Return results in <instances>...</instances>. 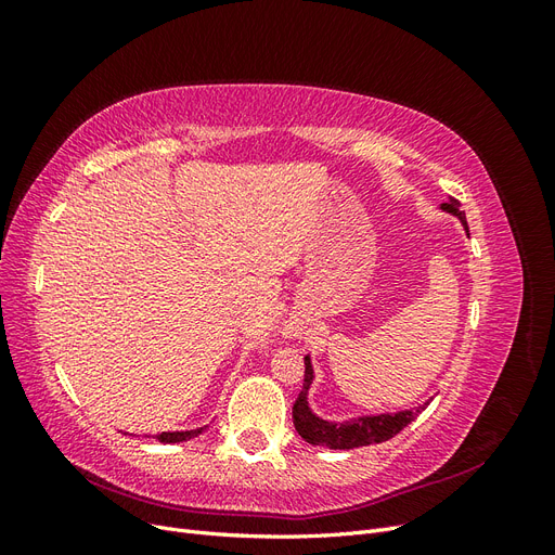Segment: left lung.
Listing matches in <instances>:
<instances>
[{
	"label": "left lung",
	"instance_id": "8db88e82",
	"mask_svg": "<svg viewBox=\"0 0 555 555\" xmlns=\"http://www.w3.org/2000/svg\"><path fill=\"white\" fill-rule=\"evenodd\" d=\"M444 212L459 217L467 238H469V229H467V220L465 212L461 210V204L456 198H449L447 204L440 206ZM314 379V371H312V361L310 357H306V377H304V391L298 393L296 402H294V426L298 430L300 438L310 444L317 447H326V449H357V447H367V444H379L391 440L393 435H398L408 424H412L414 418L422 414L428 402L418 405L414 410H400L393 414H367V416H357L349 418V422H326V418L317 416L310 410L308 402V393H310V384Z\"/></svg>",
	"mask_w": 555,
	"mask_h": 555
}]
</instances>
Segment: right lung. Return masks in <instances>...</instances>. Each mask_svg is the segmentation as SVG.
Wrapping results in <instances>:
<instances>
[{"label":"right lung","instance_id":"right-lung-1","mask_svg":"<svg viewBox=\"0 0 555 555\" xmlns=\"http://www.w3.org/2000/svg\"><path fill=\"white\" fill-rule=\"evenodd\" d=\"M204 433V428H194V430H166V433H157L153 435L155 440L164 442V444H176V442H184V440H192L196 438V435ZM145 438H150V435H145Z\"/></svg>","mask_w":555,"mask_h":555}]
</instances>
